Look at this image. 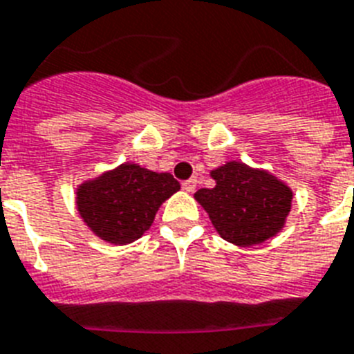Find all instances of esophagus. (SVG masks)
Segmentation results:
<instances>
[{
	"mask_svg": "<svg viewBox=\"0 0 354 354\" xmlns=\"http://www.w3.org/2000/svg\"><path fill=\"white\" fill-rule=\"evenodd\" d=\"M182 189L185 192H194V189H196V178H191V180H185V182L182 183Z\"/></svg>",
	"mask_w": 354,
	"mask_h": 354,
	"instance_id": "esophagus-1",
	"label": "esophagus"
}]
</instances>
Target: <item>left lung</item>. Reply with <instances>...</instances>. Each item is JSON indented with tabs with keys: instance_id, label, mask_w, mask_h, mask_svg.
Wrapping results in <instances>:
<instances>
[{
	"instance_id": "left-lung-1",
	"label": "left lung",
	"mask_w": 354,
	"mask_h": 354,
	"mask_svg": "<svg viewBox=\"0 0 354 354\" xmlns=\"http://www.w3.org/2000/svg\"><path fill=\"white\" fill-rule=\"evenodd\" d=\"M211 176L216 185L200 189L194 198L223 240L251 247L272 238L286 225L292 191L271 172L227 162L211 171Z\"/></svg>"
}]
</instances>
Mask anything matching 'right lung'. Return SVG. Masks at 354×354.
Wrapping results in <instances>:
<instances>
[{"instance_id": "1", "label": "right lung", "mask_w": 354, "mask_h": 354, "mask_svg": "<svg viewBox=\"0 0 354 354\" xmlns=\"http://www.w3.org/2000/svg\"><path fill=\"white\" fill-rule=\"evenodd\" d=\"M180 191L169 172H154L138 163H122L76 191L80 216L91 231L114 245H125L149 231L158 209Z\"/></svg>"}]
</instances>
